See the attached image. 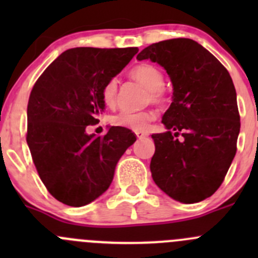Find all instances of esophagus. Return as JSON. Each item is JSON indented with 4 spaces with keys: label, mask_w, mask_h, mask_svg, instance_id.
I'll list each match as a JSON object with an SVG mask.
<instances>
[{
    "label": "esophagus",
    "mask_w": 258,
    "mask_h": 258,
    "mask_svg": "<svg viewBox=\"0 0 258 258\" xmlns=\"http://www.w3.org/2000/svg\"><path fill=\"white\" fill-rule=\"evenodd\" d=\"M148 136V135L147 134H146V132H136V137H137V139H139V140H142V139H146V137H147Z\"/></svg>",
    "instance_id": "1"
}]
</instances>
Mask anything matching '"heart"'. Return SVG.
Masks as SVG:
<instances>
[{"label":"heart","instance_id":"obj_1","mask_svg":"<svg viewBox=\"0 0 258 258\" xmlns=\"http://www.w3.org/2000/svg\"><path fill=\"white\" fill-rule=\"evenodd\" d=\"M131 79L137 82L142 83L145 87L148 88L147 102L153 105H162L166 101V90L163 87V74L157 66L151 63H141L131 70L130 72ZM101 98L107 107L112 108L117 105L118 100V81L117 79H110L103 85L101 91ZM155 119V113L152 111H121L119 113L114 114L111 118V122L114 126L124 127L132 131H146L148 124Z\"/></svg>","mask_w":258,"mask_h":258}]
</instances>
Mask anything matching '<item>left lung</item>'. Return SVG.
I'll use <instances>...</instances> for the list:
<instances>
[{
  "mask_svg": "<svg viewBox=\"0 0 258 258\" xmlns=\"http://www.w3.org/2000/svg\"><path fill=\"white\" fill-rule=\"evenodd\" d=\"M148 58L173 85V101L162 117L167 131L152 135V178L176 201L200 202L222 184L237 151L241 122L232 79L189 38L161 41L137 54L139 61Z\"/></svg>",
  "mask_w": 258,
  "mask_h": 258,
  "instance_id": "left-lung-1",
  "label": "left lung"
}]
</instances>
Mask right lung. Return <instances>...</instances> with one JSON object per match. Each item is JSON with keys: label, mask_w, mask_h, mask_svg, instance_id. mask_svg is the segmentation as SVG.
Instances as JSON below:
<instances>
[{"label": "right lung", "mask_w": 258, "mask_h": 258, "mask_svg": "<svg viewBox=\"0 0 258 258\" xmlns=\"http://www.w3.org/2000/svg\"><path fill=\"white\" fill-rule=\"evenodd\" d=\"M139 52L137 47H77L64 51L38 77L27 105V145L41 181L57 201L81 207L110 187L114 168L135 141L111 127L86 134L105 108L101 91Z\"/></svg>", "instance_id": "right-lung-1"}]
</instances>
